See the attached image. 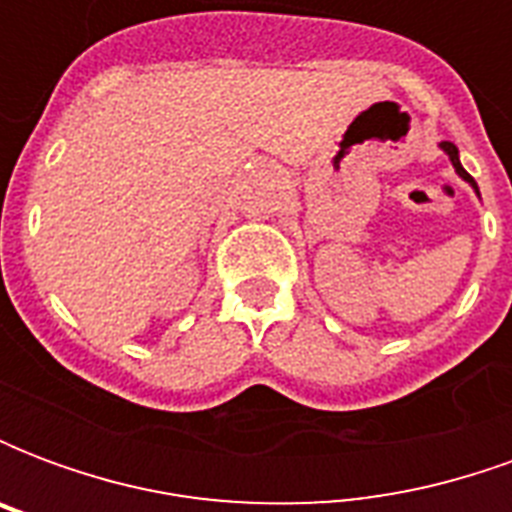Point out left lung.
I'll list each match as a JSON object with an SVG mask.
<instances>
[{
  "instance_id": "obj_1",
  "label": "left lung",
  "mask_w": 512,
  "mask_h": 512,
  "mask_svg": "<svg viewBox=\"0 0 512 512\" xmlns=\"http://www.w3.org/2000/svg\"><path fill=\"white\" fill-rule=\"evenodd\" d=\"M441 150H444V153L450 156V161H452V167H455V172H458V175H461V178L466 180V183H472L474 191H477V183H474V178H472V175H469V172H466V169L461 167V158H458V147L452 145V142H441Z\"/></svg>"
}]
</instances>
